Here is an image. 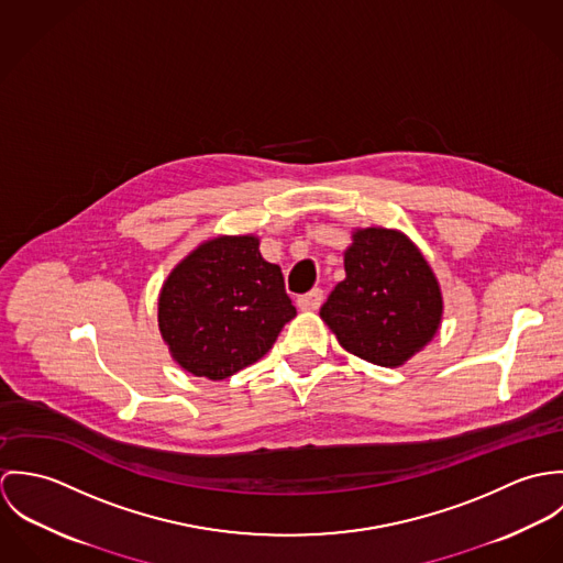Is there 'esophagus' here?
I'll return each mask as SVG.
<instances>
[{
    "instance_id": "esophagus-1",
    "label": "esophagus",
    "mask_w": 563,
    "mask_h": 563,
    "mask_svg": "<svg viewBox=\"0 0 563 563\" xmlns=\"http://www.w3.org/2000/svg\"><path fill=\"white\" fill-rule=\"evenodd\" d=\"M321 288H314V290H310V292H306V295H301V297L297 299V306H299V310H303V312H312V310H319V306H321Z\"/></svg>"
}]
</instances>
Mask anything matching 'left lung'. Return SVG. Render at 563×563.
<instances>
[{
  "label": "left lung",
  "mask_w": 563,
  "mask_h": 563,
  "mask_svg": "<svg viewBox=\"0 0 563 563\" xmlns=\"http://www.w3.org/2000/svg\"><path fill=\"white\" fill-rule=\"evenodd\" d=\"M346 277L322 303L321 319L340 346L371 364L397 368L440 329L444 301L420 249L399 230H353Z\"/></svg>",
  "instance_id": "1"
}]
</instances>
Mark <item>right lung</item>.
I'll return each mask as SVG.
<instances>
[{"instance_id":"1","label":"right lung","mask_w":563,"mask_h":563,"mask_svg":"<svg viewBox=\"0 0 563 563\" xmlns=\"http://www.w3.org/2000/svg\"><path fill=\"white\" fill-rule=\"evenodd\" d=\"M295 317L282 268L262 257L253 234L201 242L168 273L158 297L170 357L212 382L264 357Z\"/></svg>"}]
</instances>
